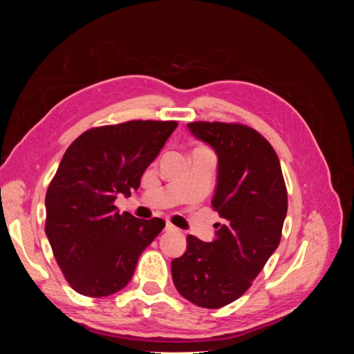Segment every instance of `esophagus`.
<instances>
[{"instance_id":"34e87169","label":"esophagus","mask_w":354,"mask_h":354,"mask_svg":"<svg viewBox=\"0 0 354 354\" xmlns=\"http://www.w3.org/2000/svg\"><path fill=\"white\" fill-rule=\"evenodd\" d=\"M165 230H167V232H177V227L173 226V224H171V223H167V224H165Z\"/></svg>"}]
</instances>
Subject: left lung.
<instances>
[{
	"label": "left lung",
	"instance_id": "obj_1",
	"mask_svg": "<svg viewBox=\"0 0 354 354\" xmlns=\"http://www.w3.org/2000/svg\"><path fill=\"white\" fill-rule=\"evenodd\" d=\"M189 131L217 155L211 205L224 220L216 238L187 236V250L171 261L177 291L205 308L227 306L245 294L281 242L288 195L279 158L250 127L190 122Z\"/></svg>",
	"mask_w": 354,
	"mask_h": 354
}]
</instances>
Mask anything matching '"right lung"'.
<instances>
[{
	"instance_id": "right-lung-1",
	"label": "right lung",
	"mask_w": 354,
	"mask_h": 354,
	"mask_svg": "<svg viewBox=\"0 0 354 354\" xmlns=\"http://www.w3.org/2000/svg\"><path fill=\"white\" fill-rule=\"evenodd\" d=\"M177 128L174 121H128L82 133L62 158L46 195V234L78 294L108 297L131 281L140 254L165 221L120 214Z\"/></svg>"
}]
</instances>
